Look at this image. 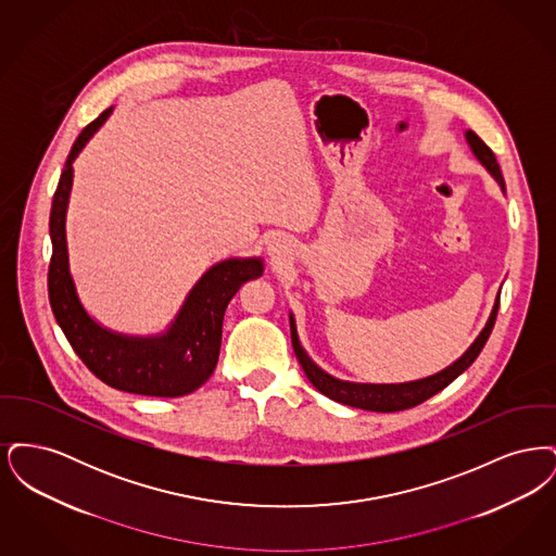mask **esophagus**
I'll return each mask as SVG.
<instances>
[{
    "mask_svg": "<svg viewBox=\"0 0 556 556\" xmlns=\"http://www.w3.org/2000/svg\"><path fill=\"white\" fill-rule=\"evenodd\" d=\"M286 252H288V245H286L283 239L275 238L268 243V254H270L273 258H283Z\"/></svg>",
    "mask_w": 556,
    "mask_h": 556,
    "instance_id": "obj_1",
    "label": "esophagus"
}]
</instances>
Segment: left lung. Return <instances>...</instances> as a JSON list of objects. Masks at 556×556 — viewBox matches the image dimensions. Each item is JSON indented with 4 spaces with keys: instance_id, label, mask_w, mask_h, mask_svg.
<instances>
[{
    "instance_id": "1",
    "label": "left lung",
    "mask_w": 556,
    "mask_h": 556,
    "mask_svg": "<svg viewBox=\"0 0 556 556\" xmlns=\"http://www.w3.org/2000/svg\"><path fill=\"white\" fill-rule=\"evenodd\" d=\"M465 139H467L473 156L485 166V170L494 177V181L501 186L504 193L506 191L504 189V177L494 152L473 131H465ZM498 306H501V291L496 295V302L492 306L490 317L485 320V327L479 331L476 342L465 350V354L460 358H456L446 369L438 370V372L424 377V379L404 381V383H354V381H344V379H338V377L329 375L327 370L318 367L317 363L306 354V350L300 344L298 329H295V318L290 313L291 344H293V352H295L302 369L306 372L308 381L317 388L323 396L331 397L336 402H342V404L354 406V408H363V410L396 413V410L413 408V406L425 402L427 397L442 392L460 372H465L473 365V361L479 356V352L483 350V345H485L492 329H494Z\"/></svg>"
}]
</instances>
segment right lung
I'll return each instance as SVG.
<instances>
[{
    "label": "right lung",
    "mask_w": 556,
    "mask_h": 556,
    "mask_svg": "<svg viewBox=\"0 0 556 556\" xmlns=\"http://www.w3.org/2000/svg\"><path fill=\"white\" fill-rule=\"evenodd\" d=\"M114 108L104 110L80 131L53 193L50 214L52 263L48 290L53 317L85 367L110 388L141 396L177 397L195 392L211 379L218 363L227 304L245 281L265 273L261 256L227 258L212 265L187 293L170 325L156 336H127L91 317L68 265L66 211L73 189V162Z\"/></svg>",
    "instance_id": "obj_1"
}]
</instances>
